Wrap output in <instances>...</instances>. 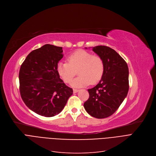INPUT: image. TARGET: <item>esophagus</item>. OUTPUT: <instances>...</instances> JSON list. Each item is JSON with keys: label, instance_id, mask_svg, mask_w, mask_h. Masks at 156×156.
<instances>
[{"label": "esophagus", "instance_id": "obj_1", "mask_svg": "<svg viewBox=\"0 0 156 156\" xmlns=\"http://www.w3.org/2000/svg\"><path fill=\"white\" fill-rule=\"evenodd\" d=\"M73 91L74 93H77L79 91V90H77V89H73Z\"/></svg>", "mask_w": 156, "mask_h": 156}]
</instances>
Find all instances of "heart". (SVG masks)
Here are the masks:
<instances>
[{
	"instance_id": "obj_1",
	"label": "heart",
	"mask_w": 156,
	"mask_h": 156,
	"mask_svg": "<svg viewBox=\"0 0 156 156\" xmlns=\"http://www.w3.org/2000/svg\"><path fill=\"white\" fill-rule=\"evenodd\" d=\"M104 70L103 59L98 55H92L85 50H78L71 54L68 62L62 61L58 65V72L65 83H69L76 75L79 76L71 82L76 87H84L90 83L95 84L100 80Z\"/></svg>"
}]
</instances>
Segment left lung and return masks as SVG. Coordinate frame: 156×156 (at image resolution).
<instances>
[{
  "label": "left lung",
  "instance_id": "left-lung-1",
  "mask_svg": "<svg viewBox=\"0 0 156 156\" xmlns=\"http://www.w3.org/2000/svg\"><path fill=\"white\" fill-rule=\"evenodd\" d=\"M92 49L103 59L104 70L99 83L87 90L90 97L84 107L90 115L103 119L112 115L127 96L129 70L126 62L113 49L98 46Z\"/></svg>",
  "mask_w": 156,
  "mask_h": 156
}]
</instances>
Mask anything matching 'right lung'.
<instances>
[{
  "label": "right lung",
  "mask_w": 156,
  "mask_h": 156,
  "mask_svg": "<svg viewBox=\"0 0 156 156\" xmlns=\"http://www.w3.org/2000/svg\"><path fill=\"white\" fill-rule=\"evenodd\" d=\"M63 49L45 44L30 53L19 72L20 91L25 105L35 113L50 117L62 112L72 89L66 86L58 72Z\"/></svg>",
  "instance_id": "1"
}]
</instances>
